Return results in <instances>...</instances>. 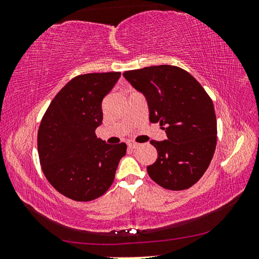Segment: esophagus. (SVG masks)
<instances>
[{"label":"esophagus","instance_id":"obj_1","mask_svg":"<svg viewBox=\"0 0 259 259\" xmlns=\"http://www.w3.org/2000/svg\"><path fill=\"white\" fill-rule=\"evenodd\" d=\"M128 146H129V148H133V150H135V148L138 147V144L137 143H134V142H129L128 143Z\"/></svg>","mask_w":259,"mask_h":259}]
</instances>
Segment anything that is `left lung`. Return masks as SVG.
I'll list each match as a JSON object with an SVG mask.
<instances>
[{
	"mask_svg": "<svg viewBox=\"0 0 259 259\" xmlns=\"http://www.w3.org/2000/svg\"><path fill=\"white\" fill-rule=\"evenodd\" d=\"M145 96L152 123H160L166 138L151 140L157 159L147 166L153 181L166 190L190 188L203 176L217 143L212 100L202 85L184 69L171 65L123 73Z\"/></svg>",
	"mask_w": 259,
	"mask_h": 259,
	"instance_id": "obj_1",
	"label": "left lung"
}]
</instances>
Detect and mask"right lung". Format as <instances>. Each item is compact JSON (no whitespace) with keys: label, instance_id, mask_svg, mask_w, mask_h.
<instances>
[{"label":"right lung","instance_id":"obj_1","mask_svg":"<svg viewBox=\"0 0 259 259\" xmlns=\"http://www.w3.org/2000/svg\"><path fill=\"white\" fill-rule=\"evenodd\" d=\"M120 76V72L75 76L43 115L37 133L42 171L69 199L87 202L102 196L125 155L124 143L109 145L95 134L103 122V99Z\"/></svg>","mask_w":259,"mask_h":259}]
</instances>
